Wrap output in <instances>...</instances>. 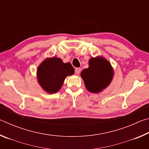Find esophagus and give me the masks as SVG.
<instances>
[{
	"mask_svg": "<svg viewBox=\"0 0 149 149\" xmlns=\"http://www.w3.org/2000/svg\"><path fill=\"white\" fill-rule=\"evenodd\" d=\"M75 74H76L77 75L79 74V73L81 72V68H75Z\"/></svg>",
	"mask_w": 149,
	"mask_h": 149,
	"instance_id": "34e87169",
	"label": "esophagus"
}]
</instances>
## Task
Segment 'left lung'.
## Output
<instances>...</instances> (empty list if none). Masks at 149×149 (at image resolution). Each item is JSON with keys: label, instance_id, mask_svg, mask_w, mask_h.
<instances>
[{"label": "left lung", "instance_id": "left-lung-1", "mask_svg": "<svg viewBox=\"0 0 149 149\" xmlns=\"http://www.w3.org/2000/svg\"><path fill=\"white\" fill-rule=\"evenodd\" d=\"M114 74L109 61L102 56H97L91 58L89 68L83 70L81 77L89 92L99 93L110 84Z\"/></svg>", "mask_w": 149, "mask_h": 149}]
</instances>
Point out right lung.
Wrapping results in <instances>:
<instances>
[{"mask_svg": "<svg viewBox=\"0 0 149 149\" xmlns=\"http://www.w3.org/2000/svg\"><path fill=\"white\" fill-rule=\"evenodd\" d=\"M74 72L70 62L64 63L55 56L47 58L37 68V81L45 92L53 94L61 89L65 77L74 75Z\"/></svg>", "mask_w": 149, "mask_h": 149, "instance_id": "add662e5", "label": "right lung"}]
</instances>
